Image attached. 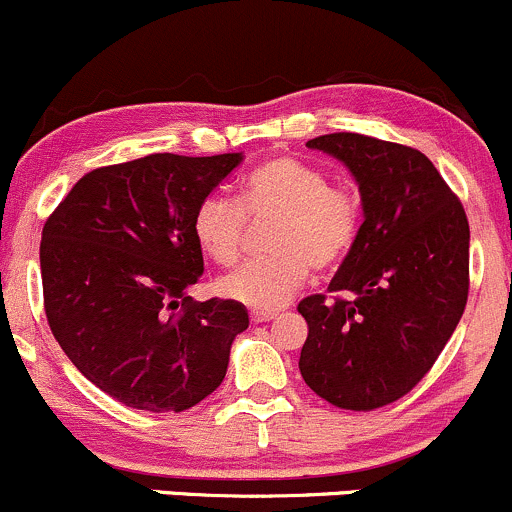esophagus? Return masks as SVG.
Here are the masks:
<instances>
[{
	"label": "esophagus",
	"instance_id": "1",
	"mask_svg": "<svg viewBox=\"0 0 512 512\" xmlns=\"http://www.w3.org/2000/svg\"><path fill=\"white\" fill-rule=\"evenodd\" d=\"M278 315V310H254L251 312V322H268Z\"/></svg>",
	"mask_w": 512,
	"mask_h": 512
}]
</instances>
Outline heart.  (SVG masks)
<instances>
[{
    "label": "heart",
    "instance_id": "obj_1",
    "mask_svg": "<svg viewBox=\"0 0 512 512\" xmlns=\"http://www.w3.org/2000/svg\"><path fill=\"white\" fill-rule=\"evenodd\" d=\"M276 214L268 229L271 254L219 280V293L256 310L285 305L315 271L339 266L354 251L364 222L359 192L332 183L327 170L298 156H273L241 178L239 205L202 197L192 214L197 246L219 266H234L244 249L246 217Z\"/></svg>",
    "mask_w": 512,
    "mask_h": 512
}]
</instances>
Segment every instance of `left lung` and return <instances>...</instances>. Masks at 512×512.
I'll use <instances>...</instances> for the list:
<instances>
[{"label":"left lung","instance_id":"obj_1","mask_svg":"<svg viewBox=\"0 0 512 512\" xmlns=\"http://www.w3.org/2000/svg\"><path fill=\"white\" fill-rule=\"evenodd\" d=\"M356 178L364 224L327 295L300 300V373L342 410L408 395L442 354L469 298V219L430 158L364 134L317 136Z\"/></svg>","mask_w":512,"mask_h":512}]
</instances>
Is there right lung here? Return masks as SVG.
I'll list each match as a JSON object with an SVG mask.
<instances>
[{"mask_svg": "<svg viewBox=\"0 0 512 512\" xmlns=\"http://www.w3.org/2000/svg\"><path fill=\"white\" fill-rule=\"evenodd\" d=\"M239 163L241 153H151L95 168L43 224L48 327L82 376L126 408L183 412L227 376L249 312L188 295L205 271L192 214Z\"/></svg>", "mask_w": 512, "mask_h": 512, "instance_id": "add662e5", "label": "right lung"}]
</instances>
